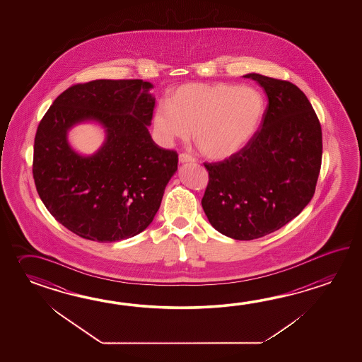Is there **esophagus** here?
Returning a JSON list of instances; mask_svg holds the SVG:
<instances>
[{"label": "esophagus", "instance_id": "1", "mask_svg": "<svg viewBox=\"0 0 362 362\" xmlns=\"http://www.w3.org/2000/svg\"><path fill=\"white\" fill-rule=\"evenodd\" d=\"M178 159H180V163H194L195 162V159L192 158V155L189 154H180L178 156Z\"/></svg>", "mask_w": 362, "mask_h": 362}]
</instances>
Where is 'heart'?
<instances>
[{"mask_svg": "<svg viewBox=\"0 0 362 362\" xmlns=\"http://www.w3.org/2000/svg\"><path fill=\"white\" fill-rule=\"evenodd\" d=\"M264 112V97L252 86L190 83L173 92L170 105L156 107L153 123L164 144L186 141L194 132L202 154L223 160L238 154L254 139Z\"/></svg>", "mask_w": 362, "mask_h": 362, "instance_id": "obj_1", "label": "heart"}]
</instances>
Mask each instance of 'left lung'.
<instances>
[{"label":"left lung","instance_id":"left-lung-1","mask_svg":"<svg viewBox=\"0 0 362 362\" xmlns=\"http://www.w3.org/2000/svg\"><path fill=\"white\" fill-rule=\"evenodd\" d=\"M268 95L260 129L238 154L204 164L208 221L229 238L251 240L281 229L315 194L322 132L307 95L290 81L247 74Z\"/></svg>","mask_w":362,"mask_h":362}]
</instances>
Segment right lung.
I'll return each instance as SVG.
<instances>
[{
  "label": "right lung",
  "mask_w": 362,
  "mask_h": 362,
  "mask_svg": "<svg viewBox=\"0 0 362 362\" xmlns=\"http://www.w3.org/2000/svg\"><path fill=\"white\" fill-rule=\"evenodd\" d=\"M154 85L142 80H94L74 85L40 122L33 178L47 211L78 237L97 242L132 238L153 223L178 155L155 144ZM94 121L105 129L103 146L81 156L68 132Z\"/></svg>",
  "instance_id": "add662e5"
}]
</instances>
